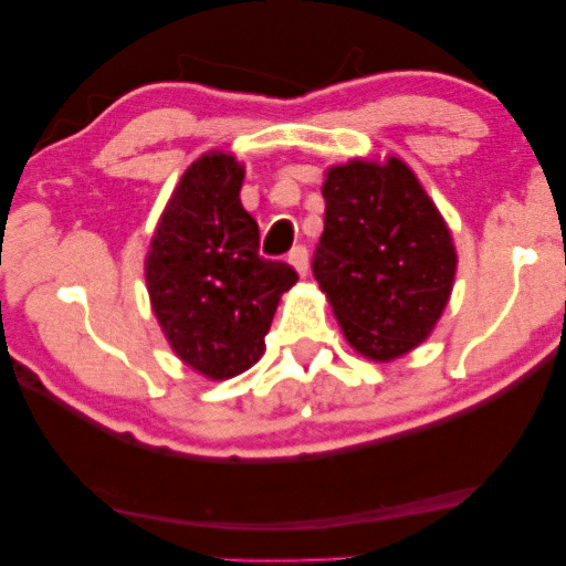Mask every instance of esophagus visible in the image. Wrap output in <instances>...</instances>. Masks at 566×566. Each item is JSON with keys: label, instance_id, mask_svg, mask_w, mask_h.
Returning <instances> with one entry per match:
<instances>
[{"label": "esophagus", "instance_id": "esophagus-1", "mask_svg": "<svg viewBox=\"0 0 566 566\" xmlns=\"http://www.w3.org/2000/svg\"><path fill=\"white\" fill-rule=\"evenodd\" d=\"M289 263L298 271V275H306L308 271V250L306 245H295L289 253Z\"/></svg>", "mask_w": 566, "mask_h": 566}]
</instances>
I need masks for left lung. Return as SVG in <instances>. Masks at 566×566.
<instances>
[{"label": "left lung", "instance_id": "obj_1", "mask_svg": "<svg viewBox=\"0 0 566 566\" xmlns=\"http://www.w3.org/2000/svg\"><path fill=\"white\" fill-rule=\"evenodd\" d=\"M324 199L313 275L346 342L374 361L397 359L430 336L453 291L448 224L395 156L332 167Z\"/></svg>", "mask_w": 566, "mask_h": 566}]
</instances>
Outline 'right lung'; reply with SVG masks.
I'll return each mask as SVG.
<instances>
[{"mask_svg":"<svg viewBox=\"0 0 566 566\" xmlns=\"http://www.w3.org/2000/svg\"><path fill=\"white\" fill-rule=\"evenodd\" d=\"M245 169L212 151L181 174L146 255V289L174 354L210 379L263 356L277 301L298 281L260 258L258 222L240 202Z\"/></svg>","mask_w":566,"mask_h":566,"instance_id":"1","label":"right lung"}]
</instances>
